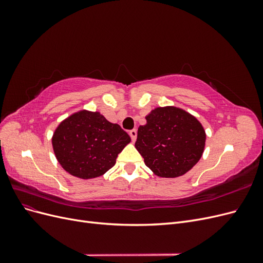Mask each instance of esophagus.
Returning <instances> with one entry per match:
<instances>
[{
	"label": "esophagus",
	"instance_id": "esophagus-1",
	"mask_svg": "<svg viewBox=\"0 0 263 263\" xmlns=\"http://www.w3.org/2000/svg\"><path fill=\"white\" fill-rule=\"evenodd\" d=\"M129 136H130V138H132L133 141L136 140V138H137V130H136V129L129 130Z\"/></svg>",
	"mask_w": 263,
	"mask_h": 263
}]
</instances>
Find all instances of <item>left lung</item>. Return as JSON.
I'll return each mask as SVG.
<instances>
[{"mask_svg": "<svg viewBox=\"0 0 263 263\" xmlns=\"http://www.w3.org/2000/svg\"><path fill=\"white\" fill-rule=\"evenodd\" d=\"M139 126L135 147L156 176L178 178L200 160L206 140L202 124L184 109L157 107Z\"/></svg>", "mask_w": 263, "mask_h": 263, "instance_id": "1", "label": "left lung"}]
</instances>
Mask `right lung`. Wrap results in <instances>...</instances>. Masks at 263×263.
Here are the masks:
<instances>
[{"label":"right lung","instance_id":"add662e5","mask_svg":"<svg viewBox=\"0 0 263 263\" xmlns=\"http://www.w3.org/2000/svg\"><path fill=\"white\" fill-rule=\"evenodd\" d=\"M51 141L62 168L71 176L87 180L101 177L114 166L130 137L100 112L82 109L63 119Z\"/></svg>","mask_w":263,"mask_h":263}]
</instances>
